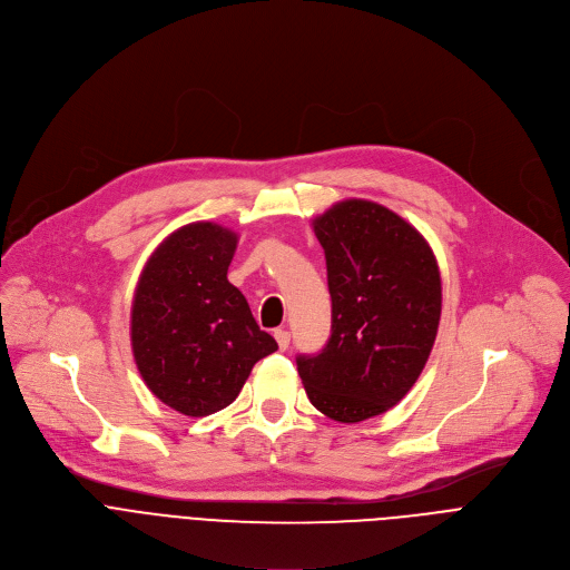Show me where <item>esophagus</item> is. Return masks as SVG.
I'll list each match as a JSON object with an SVG mask.
<instances>
[{
    "label": "esophagus",
    "mask_w": 570,
    "mask_h": 570,
    "mask_svg": "<svg viewBox=\"0 0 570 570\" xmlns=\"http://www.w3.org/2000/svg\"><path fill=\"white\" fill-rule=\"evenodd\" d=\"M275 341H277L279 350H286L291 345V334L286 330H275Z\"/></svg>",
    "instance_id": "esophagus-1"
}]
</instances>
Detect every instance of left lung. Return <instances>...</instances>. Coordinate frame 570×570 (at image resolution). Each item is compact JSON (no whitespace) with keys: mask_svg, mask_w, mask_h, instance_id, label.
I'll return each mask as SVG.
<instances>
[{"mask_svg":"<svg viewBox=\"0 0 570 570\" xmlns=\"http://www.w3.org/2000/svg\"><path fill=\"white\" fill-rule=\"evenodd\" d=\"M327 259L332 336L297 356L308 401L356 424L396 405L420 379L442 313V279L429 240L372 200H343L313 220Z\"/></svg>","mask_w":570,"mask_h":570,"instance_id":"obj_1","label":"left lung"}]
</instances>
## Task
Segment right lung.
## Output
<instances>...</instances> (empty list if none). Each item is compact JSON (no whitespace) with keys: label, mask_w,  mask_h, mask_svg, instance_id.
<instances>
[{"label":"right lung","mask_w":570,"mask_h":570,"mask_svg":"<svg viewBox=\"0 0 570 570\" xmlns=\"http://www.w3.org/2000/svg\"><path fill=\"white\" fill-rule=\"evenodd\" d=\"M236 243L229 227L189 223L159 243L135 288L137 370L161 403L187 417L223 411L255 363L277 350L248 299L227 282Z\"/></svg>","instance_id":"add662e5"}]
</instances>
